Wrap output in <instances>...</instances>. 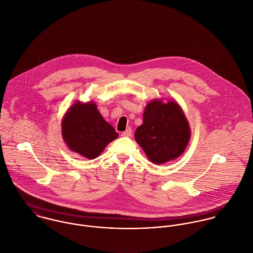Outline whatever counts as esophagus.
I'll return each mask as SVG.
<instances>
[{
    "label": "esophagus",
    "instance_id": "34e87169",
    "mask_svg": "<svg viewBox=\"0 0 253 253\" xmlns=\"http://www.w3.org/2000/svg\"><path fill=\"white\" fill-rule=\"evenodd\" d=\"M131 128H127L126 130H125L123 133H122V136H126V137H128V136H131Z\"/></svg>",
    "mask_w": 253,
    "mask_h": 253
}]
</instances>
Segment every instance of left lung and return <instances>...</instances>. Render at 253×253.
I'll return each instance as SVG.
<instances>
[{"mask_svg":"<svg viewBox=\"0 0 253 253\" xmlns=\"http://www.w3.org/2000/svg\"><path fill=\"white\" fill-rule=\"evenodd\" d=\"M191 130L183 110L174 100L149 102L143 114V124L134 137L148 159L163 165L178 158L190 140Z\"/></svg>","mask_w":253,"mask_h":253,"instance_id":"obj_1","label":"left lung"}]
</instances>
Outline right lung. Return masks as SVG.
Masks as SVG:
<instances>
[{"instance_id": "right-lung-1", "label": "right lung", "mask_w": 253, "mask_h": 253, "mask_svg": "<svg viewBox=\"0 0 253 253\" xmlns=\"http://www.w3.org/2000/svg\"><path fill=\"white\" fill-rule=\"evenodd\" d=\"M61 130L69 149L86 159L97 158L119 136L92 101L73 104L64 115Z\"/></svg>"}]
</instances>
